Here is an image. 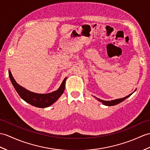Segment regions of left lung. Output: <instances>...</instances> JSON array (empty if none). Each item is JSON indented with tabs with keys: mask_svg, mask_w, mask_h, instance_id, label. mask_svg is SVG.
I'll use <instances>...</instances> for the list:
<instances>
[{
	"mask_svg": "<svg viewBox=\"0 0 150 150\" xmlns=\"http://www.w3.org/2000/svg\"><path fill=\"white\" fill-rule=\"evenodd\" d=\"M135 91V90L134 91V92ZM132 94H130L129 95H128L127 96L124 97V98H120V99H116V100H110V101H105V100H100L99 98H96L97 100H98L99 102H102L103 105H107V106H113V105H117V104L120 103L121 102H122L123 101H124L125 99H127V98H128Z\"/></svg>",
	"mask_w": 150,
	"mask_h": 150,
	"instance_id": "1",
	"label": "left lung"
}]
</instances>
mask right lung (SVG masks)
Here are the masks:
<instances>
[{
	"mask_svg": "<svg viewBox=\"0 0 150 150\" xmlns=\"http://www.w3.org/2000/svg\"><path fill=\"white\" fill-rule=\"evenodd\" d=\"M9 76L13 86L15 88L16 92L18 93L19 96L21 97V98H22L27 103L30 104L31 105L39 108H45L49 107L54 102H56L59 97L62 95V94L64 93L65 82L66 80H67V77H66L57 91L47 94H38L31 92L20 86L18 83H17L15 79L13 78L11 72L9 70Z\"/></svg>",
	"mask_w": 150,
	"mask_h": 150,
	"instance_id": "1",
	"label": "right lung"
}]
</instances>
